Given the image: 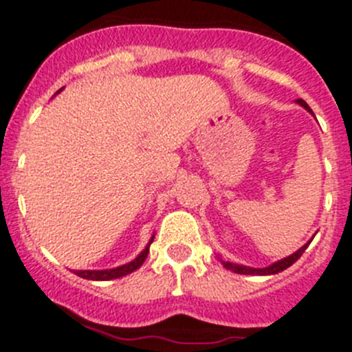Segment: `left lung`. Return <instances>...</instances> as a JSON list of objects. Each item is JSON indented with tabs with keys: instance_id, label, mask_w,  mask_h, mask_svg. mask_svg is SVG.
Wrapping results in <instances>:
<instances>
[{
	"instance_id": "1",
	"label": "left lung",
	"mask_w": 352,
	"mask_h": 352,
	"mask_svg": "<svg viewBox=\"0 0 352 352\" xmlns=\"http://www.w3.org/2000/svg\"><path fill=\"white\" fill-rule=\"evenodd\" d=\"M296 103H298V105H302L303 109H307L310 112V107L307 105V103L303 100H296ZM310 242H312V240H310ZM310 242H307L305 245L300 247L298 251L294 252V254L287 256V258L280 259V261L274 263V265H270V267H265V268H251V267H243V265H233V263L223 261V259H221V263H223L226 270L235 272V274H243V275H274V274H278V272L286 270V268L291 267V265H293L294 261H298V258L303 254V252H305V249H307V247H309Z\"/></svg>"
}]
</instances>
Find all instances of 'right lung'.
Masks as SVG:
<instances>
[{
	"mask_svg": "<svg viewBox=\"0 0 352 352\" xmlns=\"http://www.w3.org/2000/svg\"><path fill=\"white\" fill-rule=\"evenodd\" d=\"M58 93H59V91H58ZM153 240H154V236L148 240L147 247H145L144 251H142L140 254L137 256V258L133 259V261L126 263V265H122V267L110 268V270H75V274H77L78 277H82V278H89V280H112V278L124 277V275L131 274V272H135L137 268L142 267V263H144L145 258H147L148 247H151Z\"/></svg>",
	"mask_w": 352,
	"mask_h": 352,
	"instance_id": "right-lung-1",
	"label": "right lung"
}]
</instances>
